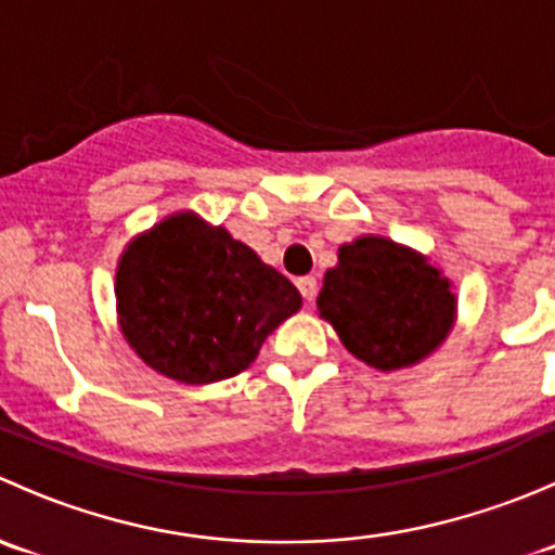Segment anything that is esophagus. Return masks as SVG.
Returning a JSON list of instances; mask_svg holds the SVG:
<instances>
[{
  "label": "esophagus",
  "mask_w": 555,
  "mask_h": 555,
  "mask_svg": "<svg viewBox=\"0 0 555 555\" xmlns=\"http://www.w3.org/2000/svg\"><path fill=\"white\" fill-rule=\"evenodd\" d=\"M298 289H300V295H304V298L311 304V300L317 298V289H319L317 276H300L298 279Z\"/></svg>",
  "instance_id": "esophagus-1"
}]
</instances>
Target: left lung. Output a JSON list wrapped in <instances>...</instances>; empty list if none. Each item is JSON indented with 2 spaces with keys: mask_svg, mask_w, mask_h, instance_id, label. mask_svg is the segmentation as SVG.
I'll return each mask as SVG.
<instances>
[{
  "mask_svg": "<svg viewBox=\"0 0 555 555\" xmlns=\"http://www.w3.org/2000/svg\"><path fill=\"white\" fill-rule=\"evenodd\" d=\"M317 309L357 360L376 371H400L449 338L456 295L443 271L411 246L360 236L338 249Z\"/></svg>",
  "mask_w": 555,
  "mask_h": 555,
  "instance_id": "1",
  "label": "left lung"
}]
</instances>
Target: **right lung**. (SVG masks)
<instances>
[{"label":"right lung","instance_id":"add662e5","mask_svg":"<svg viewBox=\"0 0 555 555\" xmlns=\"http://www.w3.org/2000/svg\"><path fill=\"white\" fill-rule=\"evenodd\" d=\"M117 322L153 371L215 384L246 371L304 298L225 228L177 211L122 249Z\"/></svg>","mask_w":555,"mask_h":555}]
</instances>
